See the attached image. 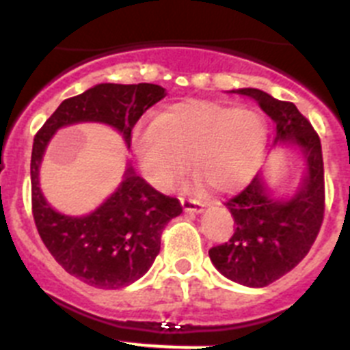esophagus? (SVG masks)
<instances>
[{
  "label": "esophagus",
  "instance_id": "34e87169",
  "mask_svg": "<svg viewBox=\"0 0 350 350\" xmlns=\"http://www.w3.org/2000/svg\"><path fill=\"white\" fill-rule=\"evenodd\" d=\"M180 203L182 206H184L185 212L193 213L203 212V205H205V203L200 202V200H194V198H180Z\"/></svg>",
  "mask_w": 350,
  "mask_h": 350
}]
</instances>
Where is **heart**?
<instances>
[{
  "label": "heart",
  "instance_id": "obj_1",
  "mask_svg": "<svg viewBox=\"0 0 350 350\" xmlns=\"http://www.w3.org/2000/svg\"><path fill=\"white\" fill-rule=\"evenodd\" d=\"M267 120L230 105L189 100L170 105L133 133V148L148 182L172 189L189 168L217 191H233L254 177L267 148Z\"/></svg>",
  "mask_w": 350,
  "mask_h": 350
}]
</instances>
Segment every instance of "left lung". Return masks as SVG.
<instances>
[{
	"label": "left lung",
	"mask_w": 350,
	"mask_h": 350,
	"mask_svg": "<svg viewBox=\"0 0 350 350\" xmlns=\"http://www.w3.org/2000/svg\"><path fill=\"white\" fill-rule=\"evenodd\" d=\"M250 96L277 126V142L299 148L307 175L289 200L268 193L256 175L242 193L226 202L234 219V233L222 245L212 247L213 267L230 280L249 287L275 282L308 254L324 219V165L319 135L291 101L275 100L259 89H238Z\"/></svg>",
	"instance_id": "1"
}]
</instances>
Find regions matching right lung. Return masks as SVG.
Listing matches in <instances>:
<instances>
[{
	"mask_svg": "<svg viewBox=\"0 0 350 350\" xmlns=\"http://www.w3.org/2000/svg\"><path fill=\"white\" fill-rule=\"evenodd\" d=\"M166 96L156 83H98L68 98L35 135L31 152V206L42 242L70 275L100 289H120L147 273L161 249V234L180 215L177 198L165 196L129 166L116 193L89 215L55 212L40 189L43 154L55 131L77 122H103L122 135L131 131L148 108Z\"/></svg>",
	"mask_w": 350,
	"mask_h": 350,
	"instance_id": "right-lung-1",
	"label": "right lung"
}]
</instances>
